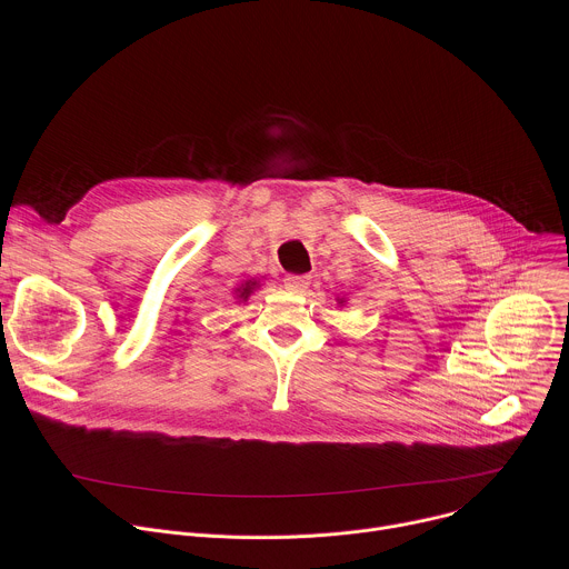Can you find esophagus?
Returning <instances> with one entry per match:
<instances>
[{"instance_id":"obj_1","label":"esophagus","mask_w":569,"mask_h":569,"mask_svg":"<svg viewBox=\"0 0 569 569\" xmlns=\"http://www.w3.org/2000/svg\"><path fill=\"white\" fill-rule=\"evenodd\" d=\"M283 281H286V286H288L290 290H295V292H303V290H308V286H310V281H312V277H310V274H288Z\"/></svg>"}]
</instances>
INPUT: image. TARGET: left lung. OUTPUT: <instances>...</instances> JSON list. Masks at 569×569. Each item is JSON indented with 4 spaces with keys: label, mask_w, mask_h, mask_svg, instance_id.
<instances>
[{
    "label": "left lung",
    "mask_w": 569,
    "mask_h": 569,
    "mask_svg": "<svg viewBox=\"0 0 569 569\" xmlns=\"http://www.w3.org/2000/svg\"><path fill=\"white\" fill-rule=\"evenodd\" d=\"M340 303H342V299H340Z\"/></svg>",
    "instance_id": "8db88e82"
}]
</instances>
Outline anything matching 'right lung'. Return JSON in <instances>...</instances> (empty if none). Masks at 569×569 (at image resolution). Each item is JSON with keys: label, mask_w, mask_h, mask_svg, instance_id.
<instances>
[{"label": "right lung", "mask_w": 569, "mask_h": 569, "mask_svg": "<svg viewBox=\"0 0 569 569\" xmlns=\"http://www.w3.org/2000/svg\"><path fill=\"white\" fill-rule=\"evenodd\" d=\"M257 288H259V281H246V283H242L240 288H236V297L246 301V299H248Z\"/></svg>", "instance_id": "obj_1"}]
</instances>
